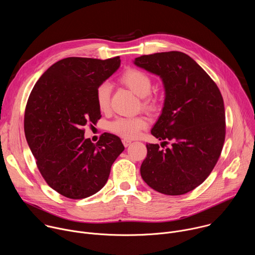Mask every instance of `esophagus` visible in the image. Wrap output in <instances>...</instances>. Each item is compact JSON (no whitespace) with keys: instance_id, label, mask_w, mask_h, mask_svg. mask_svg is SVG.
<instances>
[{"instance_id":"obj_1","label":"esophagus","mask_w":255,"mask_h":255,"mask_svg":"<svg viewBox=\"0 0 255 255\" xmlns=\"http://www.w3.org/2000/svg\"><path fill=\"white\" fill-rule=\"evenodd\" d=\"M122 142H123V145H124L125 147H128V146L131 144V141H130V140H127V139H123Z\"/></svg>"}]
</instances>
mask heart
Wrapping results in <instances>:
<instances>
[{"label": "heart", "mask_w": 255, "mask_h": 255, "mask_svg": "<svg viewBox=\"0 0 255 255\" xmlns=\"http://www.w3.org/2000/svg\"><path fill=\"white\" fill-rule=\"evenodd\" d=\"M121 81L139 98L144 99V108L148 110L155 109L156 103L148 97L152 91V81L146 73L137 69H130L122 75ZM111 92L112 85L108 81L101 83L97 87L96 101L101 111H107L109 109ZM147 125V120L141 116L118 117L109 123L108 128L111 132L120 137L126 139H134L139 136L141 130L146 128Z\"/></svg>", "instance_id": "b5f03b06"}]
</instances>
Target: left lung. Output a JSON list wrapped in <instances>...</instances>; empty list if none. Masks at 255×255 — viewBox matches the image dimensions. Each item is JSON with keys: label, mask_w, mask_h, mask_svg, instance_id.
I'll use <instances>...</instances> for the list:
<instances>
[{"label": "left lung", "mask_w": 255, "mask_h": 255, "mask_svg": "<svg viewBox=\"0 0 255 255\" xmlns=\"http://www.w3.org/2000/svg\"><path fill=\"white\" fill-rule=\"evenodd\" d=\"M133 63L159 76L165 98L151 129L170 148L146 144L140 167L145 183L166 195H182L199 186L211 173L225 139V111L221 93L208 74L188 55L162 52L136 58Z\"/></svg>", "instance_id": "1"}]
</instances>
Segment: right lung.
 <instances>
[{
	"label": "right lung",
	"mask_w": 255,
	"mask_h": 255,
	"mask_svg": "<svg viewBox=\"0 0 255 255\" xmlns=\"http://www.w3.org/2000/svg\"><path fill=\"white\" fill-rule=\"evenodd\" d=\"M120 58L70 57L53 64L34 86L25 111V135L48 185L71 199L89 197L106 184L123 152L119 137L94 144L83 127L101 118L96 89L120 67Z\"/></svg>",
	"instance_id": "right-lung-1"
}]
</instances>
